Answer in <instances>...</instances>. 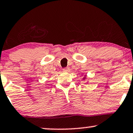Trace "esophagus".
I'll list each match as a JSON object with an SVG mask.
<instances>
[{"label": "esophagus", "instance_id": "esophagus-1", "mask_svg": "<svg viewBox=\"0 0 133 133\" xmlns=\"http://www.w3.org/2000/svg\"><path fill=\"white\" fill-rule=\"evenodd\" d=\"M63 70L64 72H69L70 70V69L69 68H65L63 69Z\"/></svg>", "mask_w": 133, "mask_h": 133}]
</instances>
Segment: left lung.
<instances>
[{"instance_id": "left-lung-1", "label": "left lung", "mask_w": 133, "mask_h": 133, "mask_svg": "<svg viewBox=\"0 0 133 133\" xmlns=\"http://www.w3.org/2000/svg\"><path fill=\"white\" fill-rule=\"evenodd\" d=\"M86 78H86V75H84V77L83 78V80H84V79H86Z\"/></svg>"}]
</instances>
